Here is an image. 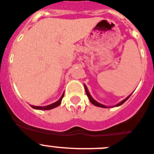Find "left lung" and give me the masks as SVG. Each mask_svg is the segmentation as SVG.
Returning <instances> with one entry per match:
<instances>
[{"label": "left lung", "mask_w": 154, "mask_h": 154, "mask_svg": "<svg viewBox=\"0 0 154 154\" xmlns=\"http://www.w3.org/2000/svg\"><path fill=\"white\" fill-rule=\"evenodd\" d=\"M84 88H85V91H86V94H87V96L88 97V98H89L90 101H91V103H93V104H94V105H95V106H100V107H103V108L106 107V106H104V105H103V104H101V103H98V102H97L96 100H94L93 99V98H92V97H91V95H90L89 92H88V91H87V87H86L85 85H84ZM131 97V95H130V96H129V97H127L126 98L125 100H123V101H121V102H120V103H117V105H115V106H120V105H121V104H123V103H124V102H125V101L127 100L128 99L129 97Z\"/></svg>", "instance_id": "8db88e82"}]
</instances>
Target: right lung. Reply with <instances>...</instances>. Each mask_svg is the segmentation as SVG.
Listing matches in <instances>:
<instances>
[{
    "mask_svg": "<svg viewBox=\"0 0 154 154\" xmlns=\"http://www.w3.org/2000/svg\"><path fill=\"white\" fill-rule=\"evenodd\" d=\"M63 95H64V94L62 95L61 97L60 98V100L57 101L56 103H52V104H51V105H48V106H33V105H30V106H31V107L34 108V109H36V110H51V109H53V108L57 107V106H58L60 104L62 99H63Z\"/></svg>",
    "mask_w": 154,
    "mask_h": 154,
    "instance_id": "add662e5",
    "label": "right lung"
}]
</instances>
